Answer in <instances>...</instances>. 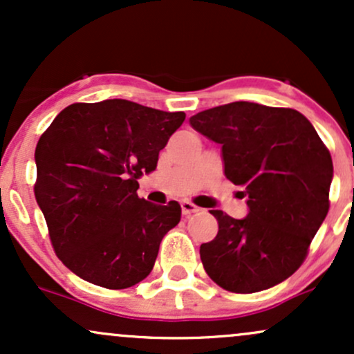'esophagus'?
Instances as JSON below:
<instances>
[{
  "label": "esophagus",
  "mask_w": 354,
  "mask_h": 354,
  "mask_svg": "<svg viewBox=\"0 0 354 354\" xmlns=\"http://www.w3.org/2000/svg\"><path fill=\"white\" fill-rule=\"evenodd\" d=\"M181 211L185 216H188V214H193V213H198L200 211V208H198L196 205H193L191 201H183L181 203Z\"/></svg>",
  "instance_id": "esophagus-1"
}]
</instances>
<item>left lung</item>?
Here are the masks:
<instances>
[{"instance_id":"left-lung-1","label":"left lung","mask_w":354,"mask_h":354,"mask_svg":"<svg viewBox=\"0 0 354 354\" xmlns=\"http://www.w3.org/2000/svg\"><path fill=\"white\" fill-rule=\"evenodd\" d=\"M189 124L221 145L226 178L248 198L243 219L211 211L218 234L200 248L206 273L233 293L290 278L330 209L333 161L316 129L296 109L250 101L205 109Z\"/></svg>"}]
</instances>
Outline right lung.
Returning a JSON list of instances; mask_svg holds the SVG:
<instances>
[{
	"label": "right lung",
	"mask_w": 354,
	"mask_h": 354,
	"mask_svg": "<svg viewBox=\"0 0 354 354\" xmlns=\"http://www.w3.org/2000/svg\"><path fill=\"white\" fill-rule=\"evenodd\" d=\"M185 118L128 100L75 103L39 138L36 201L56 254L81 279L124 290L151 273L181 206L138 198V178L154 171Z\"/></svg>",
	"instance_id": "add662e5"
}]
</instances>
